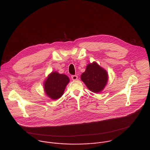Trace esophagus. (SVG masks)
<instances>
[{
	"label": "esophagus",
	"instance_id": "esophagus-1",
	"mask_svg": "<svg viewBox=\"0 0 150 150\" xmlns=\"http://www.w3.org/2000/svg\"><path fill=\"white\" fill-rule=\"evenodd\" d=\"M77 79H78L77 76H76V75H73V76H71V79H72L73 80H77Z\"/></svg>",
	"mask_w": 150,
	"mask_h": 150
}]
</instances>
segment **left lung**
Returning a JSON list of instances; mask_svg holds the SVG:
<instances>
[{"mask_svg":"<svg viewBox=\"0 0 150 150\" xmlns=\"http://www.w3.org/2000/svg\"><path fill=\"white\" fill-rule=\"evenodd\" d=\"M81 79L91 91L99 93L107 84L108 74L105 69L94 62L86 66V71L81 76Z\"/></svg>","mask_w":150,"mask_h":150,"instance_id":"left-lung-1","label":"left lung"}]
</instances>
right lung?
<instances>
[{
    "label": "right lung",
    "mask_w": 150,
    "mask_h": 150,
    "mask_svg": "<svg viewBox=\"0 0 150 150\" xmlns=\"http://www.w3.org/2000/svg\"><path fill=\"white\" fill-rule=\"evenodd\" d=\"M69 81L70 80L66 75L56 71L52 72L44 83L45 94L53 100L60 98Z\"/></svg>",
    "instance_id": "obj_1"
}]
</instances>
